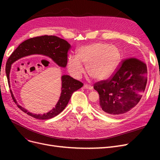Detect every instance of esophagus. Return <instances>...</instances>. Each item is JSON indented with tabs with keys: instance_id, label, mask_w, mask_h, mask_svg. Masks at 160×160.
I'll list each match as a JSON object with an SVG mask.
<instances>
[{
	"instance_id": "34e87169",
	"label": "esophagus",
	"mask_w": 160,
	"mask_h": 160,
	"mask_svg": "<svg viewBox=\"0 0 160 160\" xmlns=\"http://www.w3.org/2000/svg\"><path fill=\"white\" fill-rule=\"evenodd\" d=\"M83 88L86 89H89V90H93V87L89 85H87V84L83 85Z\"/></svg>"
}]
</instances>
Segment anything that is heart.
I'll list each match as a JSON object with an SVG mask.
<instances>
[{
  "mask_svg": "<svg viewBox=\"0 0 160 160\" xmlns=\"http://www.w3.org/2000/svg\"><path fill=\"white\" fill-rule=\"evenodd\" d=\"M122 55L118 47L105 42H94L79 47L77 55L67 59V67L72 77L79 78L84 71L95 81L108 79L118 69Z\"/></svg>",
  "mask_w": 160,
  "mask_h": 160,
  "instance_id": "heart-1",
  "label": "heart"
}]
</instances>
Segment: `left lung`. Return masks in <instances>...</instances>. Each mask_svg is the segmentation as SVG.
Masks as SVG:
<instances>
[{
  "instance_id": "left-lung-1",
  "label": "left lung",
  "mask_w": 160,
  "mask_h": 160,
  "mask_svg": "<svg viewBox=\"0 0 160 160\" xmlns=\"http://www.w3.org/2000/svg\"><path fill=\"white\" fill-rule=\"evenodd\" d=\"M147 66L135 58L125 60L109 81L94 85L99 95L97 105L100 112L119 115L129 112L138 105L146 89Z\"/></svg>"
}]
</instances>
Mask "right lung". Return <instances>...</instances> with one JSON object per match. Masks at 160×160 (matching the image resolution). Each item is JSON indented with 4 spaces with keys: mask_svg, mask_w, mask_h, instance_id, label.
Instances as JSON below:
<instances>
[{
    "mask_svg": "<svg viewBox=\"0 0 160 160\" xmlns=\"http://www.w3.org/2000/svg\"><path fill=\"white\" fill-rule=\"evenodd\" d=\"M71 45L65 40L56 36H41L31 38L22 42L8 58L6 65V74L9 87L10 84V72L12 64L21 58L32 55H41L51 59L55 63L62 68H65L67 63V52L70 49ZM81 82L74 79L69 75L61 76V92L55 108L47 113L35 114L28 111L18 103L13 95L12 98L18 108L31 117L38 119H48L55 117L64 110L68 104L73 92L83 87Z\"/></svg>",
    "mask_w": 160,
    "mask_h": 160,
    "instance_id": "right-lung-1",
    "label": "right lung"
}]
</instances>
